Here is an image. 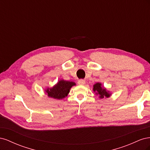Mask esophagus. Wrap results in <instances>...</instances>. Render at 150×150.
Here are the masks:
<instances>
[{
    "instance_id": "1",
    "label": "esophagus",
    "mask_w": 150,
    "mask_h": 150,
    "mask_svg": "<svg viewBox=\"0 0 150 150\" xmlns=\"http://www.w3.org/2000/svg\"><path fill=\"white\" fill-rule=\"evenodd\" d=\"M78 84L79 85H84L85 84V80H84V79H79L78 81Z\"/></svg>"
}]
</instances>
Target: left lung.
<instances>
[{"label":"left lung","mask_w":150,"mask_h":150,"mask_svg":"<svg viewBox=\"0 0 150 150\" xmlns=\"http://www.w3.org/2000/svg\"><path fill=\"white\" fill-rule=\"evenodd\" d=\"M93 90L94 91L96 92V94L99 95V96L100 98H108L110 96V94L108 93V92L106 91V89L102 88L101 84V83H96L93 86Z\"/></svg>","instance_id":"1"}]
</instances>
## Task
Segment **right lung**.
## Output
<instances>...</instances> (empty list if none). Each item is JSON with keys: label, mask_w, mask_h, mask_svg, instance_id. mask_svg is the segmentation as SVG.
<instances>
[{"label": "right lung", "mask_w": 150, "mask_h": 150, "mask_svg": "<svg viewBox=\"0 0 150 150\" xmlns=\"http://www.w3.org/2000/svg\"><path fill=\"white\" fill-rule=\"evenodd\" d=\"M76 84L74 82L61 80L53 88L47 89L46 91L50 98L57 99H62L67 96L72 86Z\"/></svg>", "instance_id": "add662e5"}]
</instances>
